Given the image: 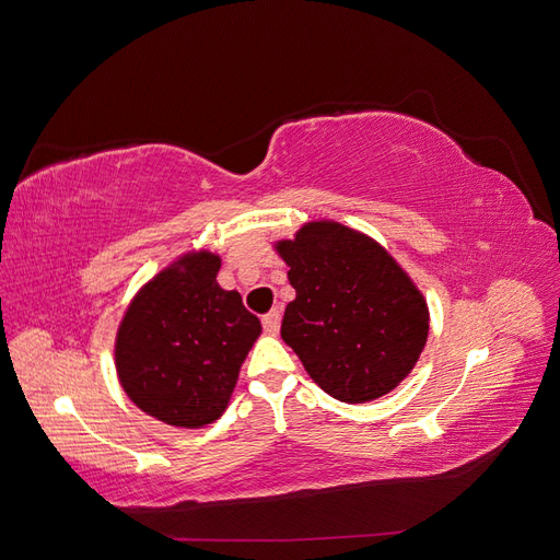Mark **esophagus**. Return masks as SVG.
Masks as SVG:
<instances>
[{"instance_id":"34e87169","label":"esophagus","mask_w":560,"mask_h":560,"mask_svg":"<svg viewBox=\"0 0 560 560\" xmlns=\"http://www.w3.org/2000/svg\"><path fill=\"white\" fill-rule=\"evenodd\" d=\"M261 325H264V329H266L268 334H278V329H280V311H278V308L268 311V313L261 317Z\"/></svg>"}]
</instances>
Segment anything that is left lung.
Returning a JSON list of instances; mask_svg holds the SVG:
<instances>
[{
  "mask_svg": "<svg viewBox=\"0 0 560 560\" xmlns=\"http://www.w3.org/2000/svg\"><path fill=\"white\" fill-rule=\"evenodd\" d=\"M276 249L296 290L280 336L327 395L362 404L411 374L428 341V303L376 241L311 222Z\"/></svg>",
  "mask_w": 560,
  "mask_h": 560,
  "instance_id": "8db88e82",
  "label": "left lung"
}]
</instances>
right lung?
I'll use <instances>...</instances> for the list:
<instances>
[{"instance_id":"1","label":"right lung","mask_w":560,"mask_h":560,"mask_svg":"<svg viewBox=\"0 0 560 560\" xmlns=\"http://www.w3.org/2000/svg\"><path fill=\"white\" fill-rule=\"evenodd\" d=\"M219 266L212 252L184 254L142 287L116 334L126 395L167 425L202 428L222 416L261 334L241 294L217 284Z\"/></svg>"}]
</instances>
